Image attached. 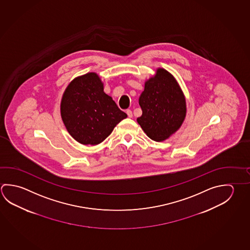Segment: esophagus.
<instances>
[{
  "label": "esophagus",
  "instance_id": "1",
  "mask_svg": "<svg viewBox=\"0 0 250 250\" xmlns=\"http://www.w3.org/2000/svg\"><path fill=\"white\" fill-rule=\"evenodd\" d=\"M126 114L128 115L129 118H131L132 117V111L131 110H127Z\"/></svg>",
  "mask_w": 250,
  "mask_h": 250
}]
</instances>
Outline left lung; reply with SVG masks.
<instances>
[{
	"mask_svg": "<svg viewBox=\"0 0 250 250\" xmlns=\"http://www.w3.org/2000/svg\"><path fill=\"white\" fill-rule=\"evenodd\" d=\"M139 104L142 115L137 121L151 140H167L184 122V94L175 78L163 68H159L156 75L146 82Z\"/></svg>",
	"mask_w": 250,
	"mask_h": 250,
	"instance_id": "8db88e82",
	"label": "left lung"
}]
</instances>
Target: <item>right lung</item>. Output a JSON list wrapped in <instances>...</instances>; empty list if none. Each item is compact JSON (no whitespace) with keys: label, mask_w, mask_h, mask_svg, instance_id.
<instances>
[{"label":"right lung","mask_w":250,"mask_h":250,"mask_svg":"<svg viewBox=\"0 0 250 250\" xmlns=\"http://www.w3.org/2000/svg\"><path fill=\"white\" fill-rule=\"evenodd\" d=\"M61 112L70 135L83 145L100 144L127 117L104 93L96 73L71 82L63 94Z\"/></svg>","instance_id":"right-lung-1"}]
</instances>
